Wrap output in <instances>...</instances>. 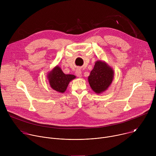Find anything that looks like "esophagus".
<instances>
[{"label": "esophagus", "mask_w": 156, "mask_h": 156, "mask_svg": "<svg viewBox=\"0 0 156 156\" xmlns=\"http://www.w3.org/2000/svg\"><path fill=\"white\" fill-rule=\"evenodd\" d=\"M75 74H76V75L78 77H79V78H80V77L82 76V73H81V71L80 69H77V70H76V72H75Z\"/></svg>", "instance_id": "esophagus-1"}]
</instances>
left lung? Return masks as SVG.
<instances>
[{
    "label": "left lung",
    "instance_id": "8db88e82",
    "mask_svg": "<svg viewBox=\"0 0 156 156\" xmlns=\"http://www.w3.org/2000/svg\"><path fill=\"white\" fill-rule=\"evenodd\" d=\"M114 72L105 61L99 60L95 62L94 68L88 76V82L92 90L97 94L105 91L112 84Z\"/></svg>",
    "mask_w": 156,
    "mask_h": 156
}]
</instances>
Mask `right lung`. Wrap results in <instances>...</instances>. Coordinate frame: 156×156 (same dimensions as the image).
I'll return each instance as SVG.
<instances>
[{
	"instance_id": "obj_1",
	"label": "right lung",
	"mask_w": 156,
	"mask_h": 156,
	"mask_svg": "<svg viewBox=\"0 0 156 156\" xmlns=\"http://www.w3.org/2000/svg\"><path fill=\"white\" fill-rule=\"evenodd\" d=\"M47 77L52 89L60 93H63L70 82L76 78L73 75L65 74L58 65L55 66L48 73Z\"/></svg>"
}]
</instances>
